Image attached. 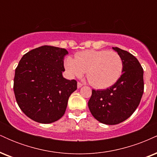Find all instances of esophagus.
Segmentation results:
<instances>
[{
  "label": "esophagus",
  "instance_id": "1",
  "mask_svg": "<svg viewBox=\"0 0 157 157\" xmlns=\"http://www.w3.org/2000/svg\"><path fill=\"white\" fill-rule=\"evenodd\" d=\"M82 83H81L80 82H77V88H80L82 87Z\"/></svg>",
  "mask_w": 157,
  "mask_h": 157
}]
</instances>
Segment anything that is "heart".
Instances as JSON below:
<instances>
[{"mask_svg":"<svg viewBox=\"0 0 157 157\" xmlns=\"http://www.w3.org/2000/svg\"><path fill=\"white\" fill-rule=\"evenodd\" d=\"M65 66L71 76L82 77L86 71L90 84L97 89L110 87L121 77L123 60L117 52L109 50H86L68 57Z\"/></svg>","mask_w":157,"mask_h":157,"instance_id":"heart-1","label":"heart"}]
</instances>
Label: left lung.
<instances>
[{"label":"left lung","instance_id":"8db88e82","mask_svg":"<svg viewBox=\"0 0 157 157\" xmlns=\"http://www.w3.org/2000/svg\"><path fill=\"white\" fill-rule=\"evenodd\" d=\"M113 48L123 60V73L109 89H92L88 102L94 117L106 125H116L130 117L144 91L143 68L137 59L125 50Z\"/></svg>","mask_w":157,"mask_h":157}]
</instances>
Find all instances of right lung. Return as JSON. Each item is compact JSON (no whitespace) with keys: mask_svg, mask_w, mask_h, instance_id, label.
I'll list each match as a JSON object with an SVG mask.
<instances>
[{"mask_svg":"<svg viewBox=\"0 0 157 157\" xmlns=\"http://www.w3.org/2000/svg\"><path fill=\"white\" fill-rule=\"evenodd\" d=\"M65 48L43 46L23 56L15 69L14 93L20 109L40 123H52L63 116L68 100L77 88L75 80L63 77Z\"/></svg>","mask_w":157,"mask_h":157,"instance_id":"add662e5","label":"right lung"}]
</instances>
